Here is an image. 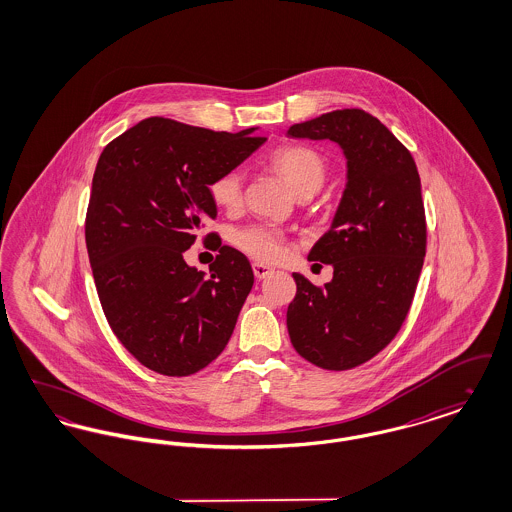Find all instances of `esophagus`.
<instances>
[{"mask_svg": "<svg viewBox=\"0 0 512 512\" xmlns=\"http://www.w3.org/2000/svg\"><path fill=\"white\" fill-rule=\"evenodd\" d=\"M253 274H255L257 280H265L268 274H272V268L267 267V265H261V263H255L253 265Z\"/></svg>", "mask_w": 512, "mask_h": 512, "instance_id": "1", "label": "esophagus"}]
</instances>
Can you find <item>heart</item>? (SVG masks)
<instances>
[{
	"label": "heart",
	"instance_id": "b5f03b06",
	"mask_svg": "<svg viewBox=\"0 0 512 512\" xmlns=\"http://www.w3.org/2000/svg\"><path fill=\"white\" fill-rule=\"evenodd\" d=\"M270 167L295 195L317 194L328 174L326 157L317 149L307 146L276 149L270 157ZM244 182L245 171L240 167L220 172L209 188L213 201L224 209L238 207L244 199ZM234 244L257 261H274L284 253L286 238L278 228L253 224L236 232Z\"/></svg>",
	"mask_w": 512,
	"mask_h": 512
}]
</instances>
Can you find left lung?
Here are the masks:
<instances>
[{"mask_svg": "<svg viewBox=\"0 0 512 512\" xmlns=\"http://www.w3.org/2000/svg\"><path fill=\"white\" fill-rule=\"evenodd\" d=\"M290 138L332 140L347 184L330 230L309 261L334 267L322 288L293 272L288 307L295 351L326 370L363 365L390 343L413 303L426 255V215L413 155L363 109L293 124Z\"/></svg>", "mask_w": 512, "mask_h": 512, "instance_id": "left-lung-1", "label": "left lung"}]
</instances>
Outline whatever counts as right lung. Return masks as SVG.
Returning <instances> with one entry per match:
<instances>
[{
	"mask_svg": "<svg viewBox=\"0 0 512 512\" xmlns=\"http://www.w3.org/2000/svg\"><path fill=\"white\" fill-rule=\"evenodd\" d=\"M149 117L99 155L86 247L105 318L128 353L163 376H190L230 340L253 270L222 245L211 276L184 261L217 217L211 182L267 138ZM215 238V232L205 240Z\"/></svg>",
	"mask_w": 512,
	"mask_h": 512,
	"instance_id": "right-lung-1",
	"label": "right lung"
}]
</instances>
